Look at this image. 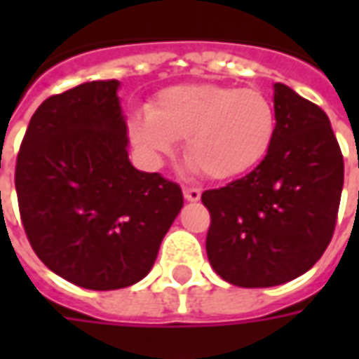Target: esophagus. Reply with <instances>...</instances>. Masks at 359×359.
I'll return each mask as SVG.
<instances>
[{
    "label": "esophagus",
    "instance_id": "esophagus-1",
    "mask_svg": "<svg viewBox=\"0 0 359 359\" xmlns=\"http://www.w3.org/2000/svg\"><path fill=\"white\" fill-rule=\"evenodd\" d=\"M182 192H184V198H187L188 202H198V200H200V196H202L200 188H192V187H184L182 188Z\"/></svg>",
    "mask_w": 359,
    "mask_h": 359
}]
</instances>
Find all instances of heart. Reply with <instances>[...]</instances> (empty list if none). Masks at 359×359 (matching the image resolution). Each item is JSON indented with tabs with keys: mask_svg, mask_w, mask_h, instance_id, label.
<instances>
[{
	"mask_svg": "<svg viewBox=\"0 0 359 359\" xmlns=\"http://www.w3.org/2000/svg\"><path fill=\"white\" fill-rule=\"evenodd\" d=\"M275 126V107L262 90L217 82L163 88L148 109L126 118L128 138L146 156L161 159L184 140L188 163L213 180L254 169L269 151Z\"/></svg>",
	"mask_w": 359,
	"mask_h": 359,
	"instance_id": "heart-1",
	"label": "heart"
}]
</instances>
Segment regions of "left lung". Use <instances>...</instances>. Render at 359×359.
<instances>
[{"label": "left lung", "mask_w": 359, "mask_h": 359, "mask_svg": "<svg viewBox=\"0 0 359 359\" xmlns=\"http://www.w3.org/2000/svg\"><path fill=\"white\" fill-rule=\"evenodd\" d=\"M275 136L262 163L226 187L205 190V250L219 277L267 288L300 277L334 233L344 161L319 105L275 84Z\"/></svg>", "instance_id": "left-lung-1"}]
</instances>
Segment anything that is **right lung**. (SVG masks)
<instances>
[{
	"label": "right lung",
	"mask_w": 359,
	"mask_h": 359,
	"mask_svg": "<svg viewBox=\"0 0 359 359\" xmlns=\"http://www.w3.org/2000/svg\"><path fill=\"white\" fill-rule=\"evenodd\" d=\"M118 81L50 95L20 144V221L43 265L90 290L138 283L182 208V190L128 161Z\"/></svg>",
	"instance_id": "right-lung-1"
}]
</instances>
